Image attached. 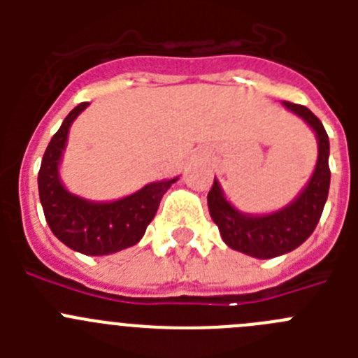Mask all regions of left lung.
<instances>
[{
  "instance_id": "left-lung-1",
  "label": "left lung",
  "mask_w": 358,
  "mask_h": 358,
  "mask_svg": "<svg viewBox=\"0 0 358 358\" xmlns=\"http://www.w3.org/2000/svg\"><path fill=\"white\" fill-rule=\"evenodd\" d=\"M283 106L305 120L317 138V164L301 194L285 208L268 215H248L231 206L217 179L208 194L210 215L224 242L231 249L260 260L294 251L314 233L330 189V141L321 120L299 103L283 102Z\"/></svg>"
}]
</instances>
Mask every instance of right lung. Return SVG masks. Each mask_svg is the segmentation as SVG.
I'll list each match as a JSON object with an SVG mask.
<instances>
[{
  "label": "right lung",
  "instance_id": "right-lung-1",
  "mask_svg": "<svg viewBox=\"0 0 358 358\" xmlns=\"http://www.w3.org/2000/svg\"><path fill=\"white\" fill-rule=\"evenodd\" d=\"M87 106V102L78 103L53 134L44 152L37 182L44 217L53 235L73 251L103 256L131 248L143 238L161 199L177 177L170 181L150 182L136 194L113 202H93L68 192L59 177V164L69 127Z\"/></svg>",
  "mask_w": 358,
  "mask_h": 358
}]
</instances>
